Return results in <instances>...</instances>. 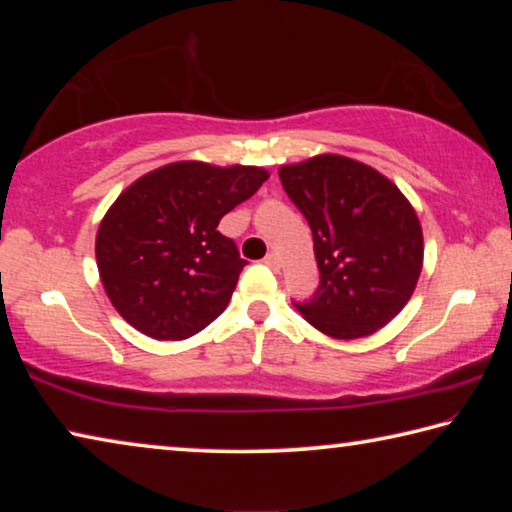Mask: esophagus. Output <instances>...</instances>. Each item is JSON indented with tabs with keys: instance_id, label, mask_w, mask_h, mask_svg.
I'll use <instances>...</instances> for the list:
<instances>
[{
	"instance_id": "34e87169",
	"label": "esophagus",
	"mask_w": 512,
	"mask_h": 512,
	"mask_svg": "<svg viewBox=\"0 0 512 512\" xmlns=\"http://www.w3.org/2000/svg\"><path fill=\"white\" fill-rule=\"evenodd\" d=\"M263 263H265L267 267H270V270H274V272H277L279 267H281V261H279L277 254H267V256L263 258Z\"/></svg>"
}]
</instances>
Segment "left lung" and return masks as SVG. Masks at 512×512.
Listing matches in <instances>:
<instances>
[{"mask_svg": "<svg viewBox=\"0 0 512 512\" xmlns=\"http://www.w3.org/2000/svg\"><path fill=\"white\" fill-rule=\"evenodd\" d=\"M288 199L313 233L320 283L295 309L334 338L377 332L410 302L423 265V233L389 178L343 155L279 169Z\"/></svg>", "mask_w": 512, "mask_h": 512, "instance_id": "1", "label": "left lung"}]
</instances>
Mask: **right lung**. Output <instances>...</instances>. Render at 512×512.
<instances>
[{"mask_svg": "<svg viewBox=\"0 0 512 512\" xmlns=\"http://www.w3.org/2000/svg\"><path fill=\"white\" fill-rule=\"evenodd\" d=\"M267 180L258 167L174 162L135 180L100 222L98 272L114 309L157 341H183L229 304L247 265L219 219Z\"/></svg>", "mask_w": 512, "mask_h": 512, "instance_id": "obj_1", "label": "right lung"}]
</instances>
